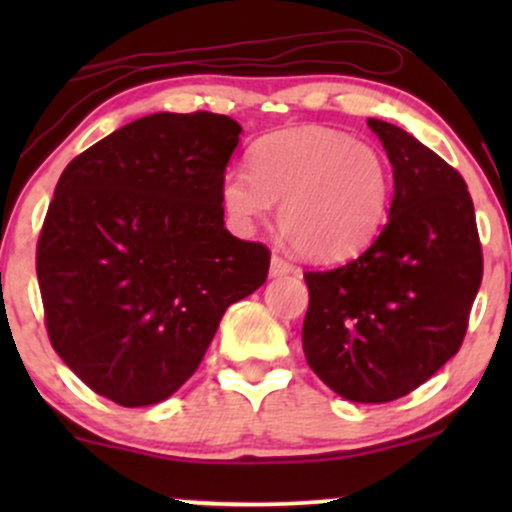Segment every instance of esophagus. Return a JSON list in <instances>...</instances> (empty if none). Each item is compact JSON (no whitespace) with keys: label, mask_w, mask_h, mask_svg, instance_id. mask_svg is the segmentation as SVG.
<instances>
[{"label":"esophagus","mask_w":512,"mask_h":512,"mask_svg":"<svg viewBox=\"0 0 512 512\" xmlns=\"http://www.w3.org/2000/svg\"><path fill=\"white\" fill-rule=\"evenodd\" d=\"M289 274H293V264L291 262H286L284 257H279V255H272V264H269V276H289Z\"/></svg>","instance_id":"esophagus-1"}]
</instances>
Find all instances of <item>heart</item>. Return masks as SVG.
<instances>
[{
    "instance_id": "1",
    "label": "heart",
    "mask_w": 512,
    "mask_h": 512,
    "mask_svg": "<svg viewBox=\"0 0 512 512\" xmlns=\"http://www.w3.org/2000/svg\"><path fill=\"white\" fill-rule=\"evenodd\" d=\"M221 207L250 233L279 202V228L298 255L342 262L366 250L385 226L392 170L375 146L325 127L269 134L252 146L248 173L226 170Z\"/></svg>"
}]
</instances>
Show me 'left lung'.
Returning a JSON list of instances; mask_svg holds the SVG:
<instances>
[{
	"label": "left lung",
	"instance_id": "1",
	"mask_svg": "<svg viewBox=\"0 0 512 512\" xmlns=\"http://www.w3.org/2000/svg\"><path fill=\"white\" fill-rule=\"evenodd\" d=\"M368 127L392 163L395 197L356 260L303 274V351L339 397L383 404L457 354L484 264L462 175L402 127L375 117Z\"/></svg>",
	"mask_w": 512,
	"mask_h": 512
}]
</instances>
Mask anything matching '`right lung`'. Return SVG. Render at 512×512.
Instances as JSON below:
<instances>
[{
  "label": "right lung",
  "instance_id": "add662e5",
  "mask_svg": "<svg viewBox=\"0 0 512 512\" xmlns=\"http://www.w3.org/2000/svg\"><path fill=\"white\" fill-rule=\"evenodd\" d=\"M240 132L226 115L154 113L60 175L35 260L45 322L62 361L115 404L173 395L228 305L267 281L269 250L223 223Z\"/></svg>",
  "mask_w": 512,
  "mask_h": 512
}]
</instances>
